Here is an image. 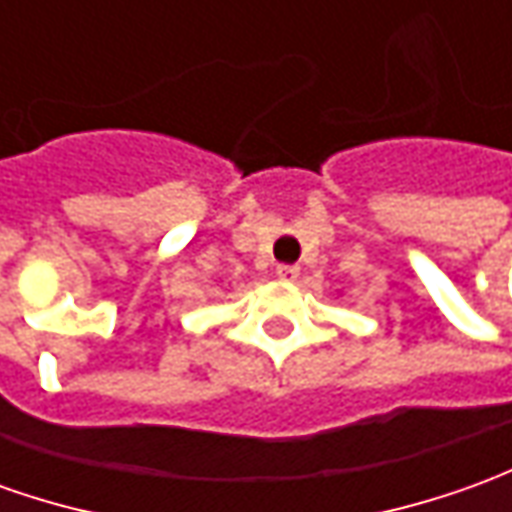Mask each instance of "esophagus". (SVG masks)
Instances as JSON below:
<instances>
[{
  "label": "esophagus",
  "mask_w": 512,
  "mask_h": 512,
  "mask_svg": "<svg viewBox=\"0 0 512 512\" xmlns=\"http://www.w3.org/2000/svg\"><path fill=\"white\" fill-rule=\"evenodd\" d=\"M277 277L285 283H294L300 277V266H277Z\"/></svg>",
  "instance_id": "obj_1"
}]
</instances>
